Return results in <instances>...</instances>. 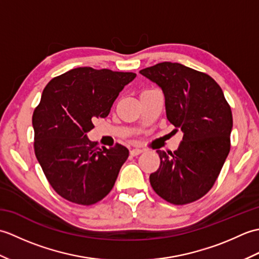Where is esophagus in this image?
I'll return each instance as SVG.
<instances>
[{"label": "esophagus", "instance_id": "esophagus-1", "mask_svg": "<svg viewBox=\"0 0 259 259\" xmlns=\"http://www.w3.org/2000/svg\"><path fill=\"white\" fill-rule=\"evenodd\" d=\"M142 149H139V148H134V149H131L130 150V155L131 156H134V157H136V156H138V155H140V153H142Z\"/></svg>", "mask_w": 259, "mask_h": 259}]
</instances>
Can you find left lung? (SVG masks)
<instances>
[{
	"label": "left lung",
	"instance_id": "left-lung-1",
	"mask_svg": "<svg viewBox=\"0 0 259 259\" xmlns=\"http://www.w3.org/2000/svg\"><path fill=\"white\" fill-rule=\"evenodd\" d=\"M161 88L167 119L184 133L176 151L157 150L160 166L150 175L156 194L174 205L200 199L211 189L230 150L233 114L211 76L180 63L140 70Z\"/></svg>",
	"mask_w": 259,
	"mask_h": 259
}]
</instances>
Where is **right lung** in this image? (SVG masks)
<instances>
[{
    "instance_id": "right-lung-1",
    "label": "right lung",
    "mask_w": 259,
    "mask_h": 259,
    "mask_svg": "<svg viewBox=\"0 0 259 259\" xmlns=\"http://www.w3.org/2000/svg\"><path fill=\"white\" fill-rule=\"evenodd\" d=\"M133 72L76 68L52 79L32 117L34 152L52 188L64 199L90 206L113 188L129 150L119 144L107 149L87 133L106 118L119 92L136 78Z\"/></svg>"
}]
</instances>
